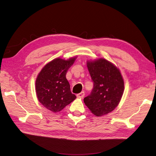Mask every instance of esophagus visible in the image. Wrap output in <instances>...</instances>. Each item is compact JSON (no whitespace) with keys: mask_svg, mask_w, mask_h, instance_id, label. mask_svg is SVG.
Listing matches in <instances>:
<instances>
[{"mask_svg":"<svg viewBox=\"0 0 156 156\" xmlns=\"http://www.w3.org/2000/svg\"><path fill=\"white\" fill-rule=\"evenodd\" d=\"M76 96H77L78 98H83L84 96H85V93H84L83 91H82V92H81V93H80L77 94Z\"/></svg>","mask_w":156,"mask_h":156,"instance_id":"obj_1","label":"esophagus"}]
</instances>
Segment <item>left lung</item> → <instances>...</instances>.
I'll use <instances>...</instances> for the list:
<instances>
[{
    "label": "left lung",
    "instance_id": "1",
    "mask_svg": "<svg viewBox=\"0 0 156 156\" xmlns=\"http://www.w3.org/2000/svg\"><path fill=\"white\" fill-rule=\"evenodd\" d=\"M87 67L94 86L83 101L93 114L102 117L119 105L124 90V80L120 70L105 59L87 61Z\"/></svg>",
    "mask_w": 156,
    "mask_h": 156
}]
</instances>
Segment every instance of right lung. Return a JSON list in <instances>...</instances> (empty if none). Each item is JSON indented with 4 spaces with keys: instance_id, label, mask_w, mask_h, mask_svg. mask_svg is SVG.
<instances>
[{
    "instance_id": "add662e5",
    "label": "right lung",
    "mask_w": 156,
    "mask_h": 156,
    "mask_svg": "<svg viewBox=\"0 0 156 156\" xmlns=\"http://www.w3.org/2000/svg\"><path fill=\"white\" fill-rule=\"evenodd\" d=\"M76 58L54 59L45 65L37 75L36 92L39 102L53 113L62 111L76 98L66 78L67 72Z\"/></svg>"
}]
</instances>
